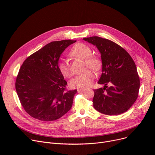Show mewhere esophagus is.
<instances>
[{"mask_svg":"<svg viewBox=\"0 0 155 155\" xmlns=\"http://www.w3.org/2000/svg\"><path fill=\"white\" fill-rule=\"evenodd\" d=\"M85 91V88H78V89H77V91H78V92H84Z\"/></svg>","mask_w":155,"mask_h":155,"instance_id":"esophagus-1","label":"esophagus"}]
</instances>
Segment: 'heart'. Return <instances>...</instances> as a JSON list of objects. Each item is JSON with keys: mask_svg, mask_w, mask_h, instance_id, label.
<instances>
[{"mask_svg": "<svg viewBox=\"0 0 155 155\" xmlns=\"http://www.w3.org/2000/svg\"><path fill=\"white\" fill-rule=\"evenodd\" d=\"M92 51L88 45L84 43H77L73 46L70 51V56L84 60V67L85 68H90L94 70H99L102 66V62L98 57L92 55ZM58 69L61 74L64 77H70L71 75V71L67 61H61L58 64ZM95 78L94 73L87 70L76 76L70 80L71 87L77 88H85L90 87Z\"/></svg>", "mask_w": 155, "mask_h": 155, "instance_id": "obj_1", "label": "heart"}]
</instances>
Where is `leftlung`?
<instances>
[{
    "instance_id": "left-lung-1",
    "label": "left lung",
    "mask_w": 155,
    "mask_h": 155,
    "mask_svg": "<svg viewBox=\"0 0 155 155\" xmlns=\"http://www.w3.org/2000/svg\"><path fill=\"white\" fill-rule=\"evenodd\" d=\"M101 53L102 75L98 82L104 88L94 90V107L104 114L115 116L126 112L137 98L140 78L131 56L112 41L98 36L83 39ZM108 83L111 86L107 87Z\"/></svg>"
}]
</instances>
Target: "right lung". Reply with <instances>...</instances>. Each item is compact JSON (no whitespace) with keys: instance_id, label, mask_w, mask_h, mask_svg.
Here are the masks:
<instances>
[{"instance_id":"1","label":"right lung","mask_w":155,"mask_h":155,"mask_svg":"<svg viewBox=\"0 0 155 155\" xmlns=\"http://www.w3.org/2000/svg\"><path fill=\"white\" fill-rule=\"evenodd\" d=\"M76 42L53 41L24 61L15 81L19 101L31 117L44 121L58 119L71 108L77 91H66L67 82L58 69L61 53Z\"/></svg>"}]
</instances>
